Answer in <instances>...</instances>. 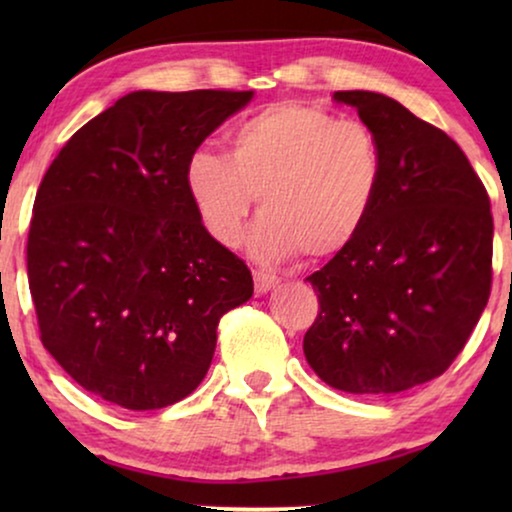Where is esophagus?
<instances>
[{"label": "esophagus", "instance_id": "obj_1", "mask_svg": "<svg viewBox=\"0 0 512 512\" xmlns=\"http://www.w3.org/2000/svg\"><path fill=\"white\" fill-rule=\"evenodd\" d=\"M254 284H256V293H268L275 289V286H279V277L265 275V272H256Z\"/></svg>", "mask_w": 512, "mask_h": 512}]
</instances>
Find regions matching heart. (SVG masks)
Here are the masks:
<instances>
[{
    "label": "heart",
    "mask_w": 512,
    "mask_h": 512,
    "mask_svg": "<svg viewBox=\"0 0 512 512\" xmlns=\"http://www.w3.org/2000/svg\"><path fill=\"white\" fill-rule=\"evenodd\" d=\"M228 156L207 149L186 160L184 186L202 228L237 247L261 202L249 249L263 261L305 251L324 261L359 240L380 200L384 158L373 130L303 102H277L240 121Z\"/></svg>",
    "instance_id": "obj_1"
}]
</instances>
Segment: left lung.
<instances>
[{"label": "left lung", "instance_id": "1", "mask_svg": "<svg viewBox=\"0 0 512 512\" xmlns=\"http://www.w3.org/2000/svg\"><path fill=\"white\" fill-rule=\"evenodd\" d=\"M384 158L380 200L352 247L307 277L319 317L303 352L328 387L387 396L443 375L492 286L494 221L457 142L401 102L338 90Z\"/></svg>", "mask_w": 512, "mask_h": 512}]
</instances>
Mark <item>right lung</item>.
I'll use <instances>...</instances> for the list:
<instances>
[{
  "label": "right lung",
  "mask_w": 512,
  "mask_h": 512,
  "mask_svg": "<svg viewBox=\"0 0 512 512\" xmlns=\"http://www.w3.org/2000/svg\"><path fill=\"white\" fill-rule=\"evenodd\" d=\"M254 90H135L88 121L44 174L27 237L41 342L90 394L158 410L205 380L216 326L247 303V265L216 244L186 160Z\"/></svg>",
  "instance_id": "add662e5"
}]
</instances>
